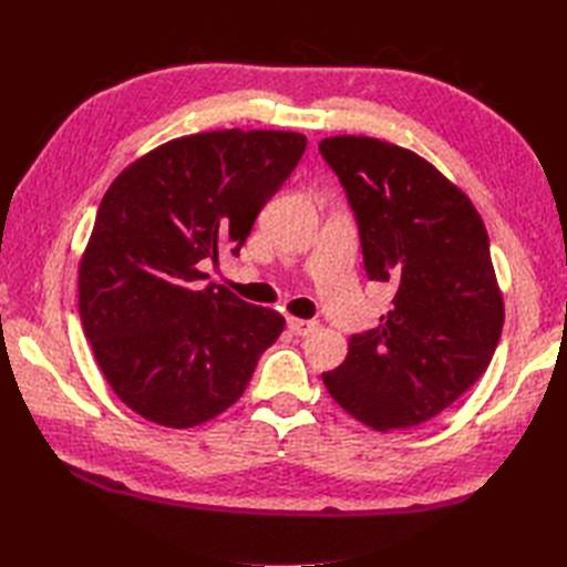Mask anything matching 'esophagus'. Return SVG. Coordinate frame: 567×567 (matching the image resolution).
Wrapping results in <instances>:
<instances>
[{
    "label": "esophagus",
    "mask_w": 567,
    "mask_h": 567,
    "mask_svg": "<svg viewBox=\"0 0 567 567\" xmlns=\"http://www.w3.org/2000/svg\"><path fill=\"white\" fill-rule=\"evenodd\" d=\"M287 327H290V331H292L295 336H309V333L317 331L319 323H317V321H309V319L290 317V319H287Z\"/></svg>",
    "instance_id": "34e87169"
}]
</instances>
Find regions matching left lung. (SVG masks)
I'll use <instances>...</instances> for the list:
<instances>
[{
  "label": "left lung",
  "instance_id": "obj_1",
  "mask_svg": "<svg viewBox=\"0 0 567 567\" xmlns=\"http://www.w3.org/2000/svg\"><path fill=\"white\" fill-rule=\"evenodd\" d=\"M355 214L370 280L396 287L380 327L351 336L329 394L375 431L419 426L487 370L504 302L473 202L421 155L368 136L319 143Z\"/></svg>",
  "mask_w": 567,
  "mask_h": 567
}]
</instances>
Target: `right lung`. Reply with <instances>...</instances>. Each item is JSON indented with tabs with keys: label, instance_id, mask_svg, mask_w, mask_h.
Segmentation results:
<instances>
[{
	"label": "right lung",
	"instance_id": "1",
	"mask_svg": "<svg viewBox=\"0 0 567 567\" xmlns=\"http://www.w3.org/2000/svg\"><path fill=\"white\" fill-rule=\"evenodd\" d=\"M295 131H207L167 141L106 189L80 260V319L118 400L189 429L226 412L285 317L204 285V262L238 256L297 167Z\"/></svg>",
	"mask_w": 567,
	"mask_h": 567
}]
</instances>
